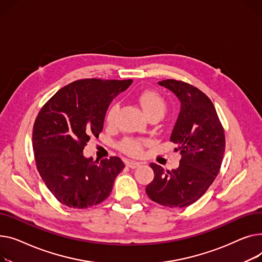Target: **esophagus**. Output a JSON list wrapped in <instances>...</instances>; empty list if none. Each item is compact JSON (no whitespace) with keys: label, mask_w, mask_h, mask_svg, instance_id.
Masks as SVG:
<instances>
[{"label":"esophagus","mask_w":262,"mask_h":262,"mask_svg":"<svg viewBox=\"0 0 262 262\" xmlns=\"http://www.w3.org/2000/svg\"><path fill=\"white\" fill-rule=\"evenodd\" d=\"M127 166H128L129 168H131V169H135V168H137L138 166H141V164L138 163V162H127Z\"/></svg>","instance_id":"obj_1"}]
</instances>
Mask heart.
Returning a JSON list of instances; mask_svg holds the SVG:
<instances>
[{"instance_id":"obj_1","label":"heart","mask_w":262,"mask_h":262,"mask_svg":"<svg viewBox=\"0 0 262 262\" xmlns=\"http://www.w3.org/2000/svg\"><path fill=\"white\" fill-rule=\"evenodd\" d=\"M136 100L141 105L145 115L150 119L152 117H162L166 111V102L164 98L156 91L144 90L136 95ZM118 104L113 103L105 114V121L107 125L112 126L115 122L116 114L118 112ZM119 148L122 152L129 156H140L143 152L144 144L141 141L126 138L119 144Z\"/></svg>"}]
</instances>
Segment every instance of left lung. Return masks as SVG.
<instances>
[{
    "label": "left lung",
    "instance_id": "obj_1",
    "mask_svg": "<svg viewBox=\"0 0 262 262\" xmlns=\"http://www.w3.org/2000/svg\"><path fill=\"white\" fill-rule=\"evenodd\" d=\"M181 102L170 142L178 145L182 159L171 171L155 163V179L148 196L163 206L186 207L201 198L219 173L225 150V135L211 100L198 88L174 79L159 82Z\"/></svg>",
    "mask_w": 262,
    "mask_h": 262
}]
</instances>
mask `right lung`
<instances>
[{
  "mask_svg": "<svg viewBox=\"0 0 262 262\" xmlns=\"http://www.w3.org/2000/svg\"><path fill=\"white\" fill-rule=\"evenodd\" d=\"M132 81L77 80L41 107L33 130L35 160L46 187L60 203L83 209L101 203L112 191L124 162L117 157L93 161L82 151L102 131L109 104Z\"/></svg>",
  "mask_w": 262,
  "mask_h": 262,
  "instance_id": "right-lung-1",
  "label": "right lung"
}]
</instances>
